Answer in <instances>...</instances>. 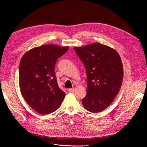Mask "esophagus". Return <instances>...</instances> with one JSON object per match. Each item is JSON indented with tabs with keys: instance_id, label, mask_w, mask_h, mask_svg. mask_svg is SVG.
Masks as SVG:
<instances>
[{
	"instance_id": "1",
	"label": "esophagus",
	"mask_w": 147,
	"mask_h": 147,
	"mask_svg": "<svg viewBox=\"0 0 147 147\" xmlns=\"http://www.w3.org/2000/svg\"><path fill=\"white\" fill-rule=\"evenodd\" d=\"M68 91L69 92H74L75 91V88H70V89H68Z\"/></svg>"
}]
</instances>
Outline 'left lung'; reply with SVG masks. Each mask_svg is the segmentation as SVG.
Masks as SVG:
<instances>
[{
	"instance_id": "8db88e82",
	"label": "left lung",
	"mask_w": 147,
	"mask_h": 147,
	"mask_svg": "<svg viewBox=\"0 0 147 147\" xmlns=\"http://www.w3.org/2000/svg\"><path fill=\"white\" fill-rule=\"evenodd\" d=\"M74 50L87 75V92L82 104L90 112H101L113 102L121 88L123 68L120 57L114 49L99 43Z\"/></svg>"
}]
</instances>
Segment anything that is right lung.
<instances>
[{
	"label": "right lung",
	"instance_id": "right-lung-1",
	"mask_svg": "<svg viewBox=\"0 0 147 147\" xmlns=\"http://www.w3.org/2000/svg\"><path fill=\"white\" fill-rule=\"evenodd\" d=\"M69 47L44 45L33 48L22 56L19 68V83L27 103L41 114L58 109L65 94L58 85L55 65Z\"/></svg>",
	"mask_w": 147,
	"mask_h": 147
}]
</instances>
